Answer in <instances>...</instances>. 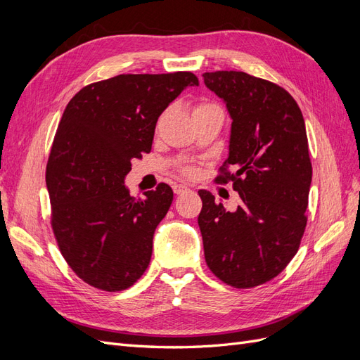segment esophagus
Returning <instances> with one entry per match:
<instances>
[{
    "mask_svg": "<svg viewBox=\"0 0 360 360\" xmlns=\"http://www.w3.org/2000/svg\"><path fill=\"white\" fill-rule=\"evenodd\" d=\"M172 189H174V193H176V195H183V193H186V192L191 191L188 186H184V184H174Z\"/></svg>",
    "mask_w": 360,
    "mask_h": 360,
    "instance_id": "34e87169",
    "label": "esophagus"
}]
</instances>
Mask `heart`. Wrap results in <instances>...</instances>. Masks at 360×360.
I'll list each match as a JSON object with an SVG mask.
<instances>
[{"instance_id": "b5f03b06", "label": "heart", "mask_w": 360, "mask_h": 360, "mask_svg": "<svg viewBox=\"0 0 360 360\" xmlns=\"http://www.w3.org/2000/svg\"><path fill=\"white\" fill-rule=\"evenodd\" d=\"M213 108H219V106L214 105V103H200V105L195 106L193 117L201 114V112L209 111V110H213ZM180 171L184 174V176H188V177H193L195 174H197V168H195L193 165H183V167L180 168Z\"/></svg>"}]
</instances>
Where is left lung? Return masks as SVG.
<instances>
[{
  "label": "left lung",
  "instance_id": "obj_1",
  "mask_svg": "<svg viewBox=\"0 0 360 360\" xmlns=\"http://www.w3.org/2000/svg\"><path fill=\"white\" fill-rule=\"evenodd\" d=\"M202 78L233 118L230 156L214 181H233L240 197L237 210L226 212L198 191L205 263L226 285L252 288L288 266L307 228L312 165L304 120L292 96L274 82L236 70Z\"/></svg>",
  "mask_w": 360,
  "mask_h": 360
}]
</instances>
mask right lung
Listing matches in <instances>:
<instances>
[{
	"mask_svg": "<svg viewBox=\"0 0 360 360\" xmlns=\"http://www.w3.org/2000/svg\"><path fill=\"white\" fill-rule=\"evenodd\" d=\"M198 78L191 72L118 75L76 93L60 120L46 165L51 226L76 276L123 291L144 275L172 189L130 197L124 177L148 153L159 115Z\"/></svg>",
	"mask_w": 360,
	"mask_h": 360,
	"instance_id": "1",
	"label": "right lung"
}]
</instances>
